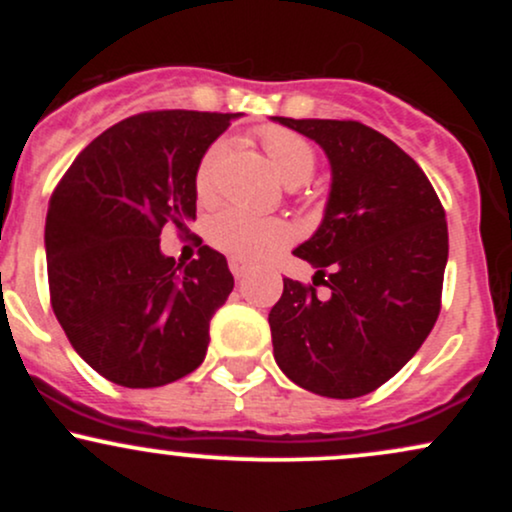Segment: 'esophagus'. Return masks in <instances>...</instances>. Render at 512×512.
I'll return each instance as SVG.
<instances>
[{"label":"esophagus","mask_w":512,"mask_h":512,"mask_svg":"<svg viewBox=\"0 0 512 512\" xmlns=\"http://www.w3.org/2000/svg\"><path fill=\"white\" fill-rule=\"evenodd\" d=\"M228 267H231L236 279H240V276H245V272H248V262L240 260V257H231V260H228Z\"/></svg>","instance_id":"esophagus-1"}]
</instances>
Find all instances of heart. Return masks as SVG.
<instances>
[{"label": "heart", "instance_id": "heart-1", "mask_svg": "<svg viewBox=\"0 0 512 512\" xmlns=\"http://www.w3.org/2000/svg\"><path fill=\"white\" fill-rule=\"evenodd\" d=\"M262 144L269 161L289 187L305 185L317 170V151L298 132L281 127H269L262 132ZM228 139H216L209 144L195 168V192L202 202L214 197L216 175L221 161L228 154ZM207 238L216 250L240 260H260L269 252L289 243V223L274 216H255L250 211L228 207L214 214L207 223Z\"/></svg>", "mask_w": 512, "mask_h": 512}]
</instances>
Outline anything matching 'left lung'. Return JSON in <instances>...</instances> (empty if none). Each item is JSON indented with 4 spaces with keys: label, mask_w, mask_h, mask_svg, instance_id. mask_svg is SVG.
Returning a JSON list of instances; mask_svg holds the SVG:
<instances>
[{
    "label": "left lung",
    "mask_w": 512,
    "mask_h": 512,
    "mask_svg": "<svg viewBox=\"0 0 512 512\" xmlns=\"http://www.w3.org/2000/svg\"><path fill=\"white\" fill-rule=\"evenodd\" d=\"M272 120L313 139L332 170L320 226L293 250L317 269L313 286L284 279L269 313L274 361L315 395H368L438 320L448 264L443 204L414 158L361 122ZM320 283L325 297L314 289Z\"/></svg>",
    "instance_id": "obj_1"
}]
</instances>
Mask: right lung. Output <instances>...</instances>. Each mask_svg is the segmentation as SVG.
Here are the masks:
<instances>
[{
    "label": "right lung",
    "instance_id": "1",
    "mask_svg": "<svg viewBox=\"0 0 512 512\" xmlns=\"http://www.w3.org/2000/svg\"><path fill=\"white\" fill-rule=\"evenodd\" d=\"M240 113L158 110L105 129L52 192L50 301L74 351L122 387H161L207 356L211 315L233 291L221 252L175 264L161 228L195 221V168Z\"/></svg>",
    "mask_w": 512,
    "mask_h": 512
}]
</instances>
